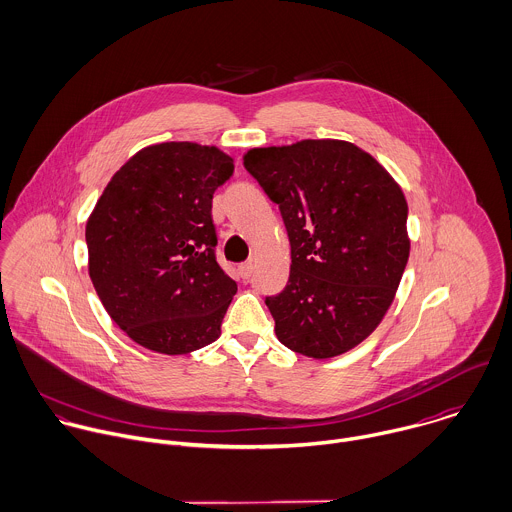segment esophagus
<instances>
[{"mask_svg": "<svg viewBox=\"0 0 512 512\" xmlns=\"http://www.w3.org/2000/svg\"><path fill=\"white\" fill-rule=\"evenodd\" d=\"M253 261H247V263H243V265H239V273H241V277L243 279H249L251 277V273H253Z\"/></svg>", "mask_w": 512, "mask_h": 512, "instance_id": "1", "label": "esophagus"}]
</instances>
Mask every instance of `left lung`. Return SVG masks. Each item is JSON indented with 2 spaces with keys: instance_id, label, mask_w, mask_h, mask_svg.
I'll list each match as a JSON object with an SVG mask.
<instances>
[{
  "instance_id": "1",
  "label": "left lung",
  "mask_w": 512,
  "mask_h": 512,
  "mask_svg": "<svg viewBox=\"0 0 512 512\" xmlns=\"http://www.w3.org/2000/svg\"><path fill=\"white\" fill-rule=\"evenodd\" d=\"M243 165L291 241L287 287L265 301L277 339L313 359L351 351L383 321L409 261L401 185L343 139L253 147Z\"/></svg>"
}]
</instances>
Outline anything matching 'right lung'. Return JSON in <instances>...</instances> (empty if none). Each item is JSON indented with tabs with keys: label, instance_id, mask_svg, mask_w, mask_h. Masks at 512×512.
<instances>
[{
	"label": "right lung",
	"instance_id": "obj_1",
	"mask_svg": "<svg viewBox=\"0 0 512 512\" xmlns=\"http://www.w3.org/2000/svg\"><path fill=\"white\" fill-rule=\"evenodd\" d=\"M215 145L143 147L111 177L87 225L91 283L137 345L187 355L221 335L237 285L215 259L211 201L233 175Z\"/></svg>",
	"mask_w": 512,
	"mask_h": 512
}]
</instances>
